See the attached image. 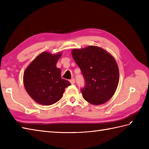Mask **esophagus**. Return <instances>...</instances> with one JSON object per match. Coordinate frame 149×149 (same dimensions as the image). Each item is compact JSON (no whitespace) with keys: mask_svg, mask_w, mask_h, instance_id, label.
<instances>
[{"mask_svg":"<svg viewBox=\"0 0 149 149\" xmlns=\"http://www.w3.org/2000/svg\"><path fill=\"white\" fill-rule=\"evenodd\" d=\"M70 82L72 84H75V79L74 78H73V79H70Z\"/></svg>","mask_w":149,"mask_h":149,"instance_id":"esophagus-1","label":"esophagus"}]
</instances>
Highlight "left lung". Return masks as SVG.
Masks as SVG:
<instances>
[{
	"label": "left lung",
	"instance_id": "1",
	"mask_svg": "<svg viewBox=\"0 0 149 149\" xmlns=\"http://www.w3.org/2000/svg\"><path fill=\"white\" fill-rule=\"evenodd\" d=\"M72 54L83 74V97L93 105L108 101L115 93L119 81V70L115 58L97 46L74 49Z\"/></svg>",
	"mask_w": 149,
	"mask_h": 149
}]
</instances>
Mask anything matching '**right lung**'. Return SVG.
Instances as JSON below:
<instances>
[{
  "mask_svg": "<svg viewBox=\"0 0 149 149\" xmlns=\"http://www.w3.org/2000/svg\"><path fill=\"white\" fill-rule=\"evenodd\" d=\"M61 54L41 53L27 66L24 74V84L27 93L36 102L49 106L61 99L65 89L70 85L61 77V70L56 63Z\"/></svg>",
  "mask_w": 149,
  "mask_h": 149,
  "instance_id": "right-lung-1",
  "label": "right lung"
}]
</instances>
